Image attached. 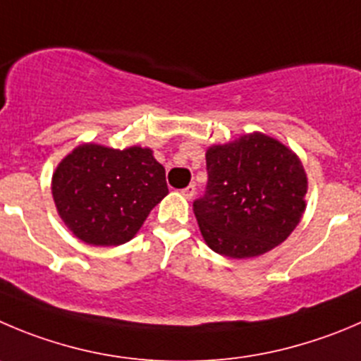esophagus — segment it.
<instances>
[{"instance_id": "obj_1", "label": "esophagus", "mask_w": 361, "mask_h": 361, "mask_svg": "<svg viewBox=\"0 0 361 361\" xmlns=\"http://www.w3.org/2000/svg\"><path fill=\"white\" fill-rule=\"evenodd\" d=\"M180 193H183L184 198H188V200H191V198L195 197V193H197V188H195V184H190V186L184 188V190L180 191Z\"/></svg>"}]
</instances>
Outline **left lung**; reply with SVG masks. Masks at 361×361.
<instances>
[{"label":"left lung","instance_id":"8db88e82","mask_svg":"<svg viewBox=\"0 0 361 361\" xmlns=\"http://www.w3.org/2000/svg\"><path fill=\"white\" fill-rule=\"evenodd\" d=\"M207 190L193 211L212 252L252 259L286 241L301 221L308 178L296 152L250 133L205 152Z\"/></svg>","mask_w":361,"mask_h":361}]
</instances>
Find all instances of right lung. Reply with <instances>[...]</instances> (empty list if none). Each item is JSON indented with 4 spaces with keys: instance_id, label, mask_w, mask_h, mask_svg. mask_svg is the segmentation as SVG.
<instances>
[{
    "instance_id": "1",
    "label": "right lung",
    "mask_w": 361,
    "mask_h": 361,
    "mask_svg": "<svg viewBox=\"0 0 361 361\" xmlns=\"http://www.w3.org/2000/svg\"><path fill=\"white\" fill-rule=\"evenodd\" d=\"M51 191L61 221L92 246L131 241L168 195L163 164L150 149L83 143L58 163Z\"/></svg>"
}]
</instances>
